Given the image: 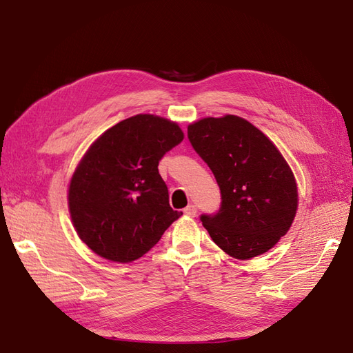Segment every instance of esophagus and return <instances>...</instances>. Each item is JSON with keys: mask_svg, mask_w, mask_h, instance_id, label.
<instances>
[{"mask_svg": "<svg viewBox=\"0 0 353 353\" xmlns=\"http://www.w3.org/2000/svg\"><path fill=\"white\" fill-rule=\"evenodd\" d=\"M184 213H185V215L191 216V218H194L196 213H197V206H196V205H188V206L184 209Z\"/></svg>", "mask_w": 353, "mask_h": 353, "instance_id": "34e87169", "label": "esophagus"}]
</instances>
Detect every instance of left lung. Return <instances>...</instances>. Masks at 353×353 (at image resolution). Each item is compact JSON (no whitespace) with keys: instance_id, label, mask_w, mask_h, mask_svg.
Segmentation results:
<instances>
[{"instance_id":"obj_1","label":"left lung","mask_w":353,"mask_h":353,"mask_svg":"<svg viewBox=\"0 0 353 353\" xmlns=\"http://www.w3.org/2000/svg\"><path fill=\"white\" fill-rule=\"evenodd\" d=\"M188 140L221 190V206L200 221L236 259L268 252L292 227L297 185L272 141L243 117H205L188 125Z\"/></svg>"}]
</instances>
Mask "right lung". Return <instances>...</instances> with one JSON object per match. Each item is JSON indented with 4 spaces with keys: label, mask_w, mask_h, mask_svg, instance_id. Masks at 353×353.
Instances as JSON below:
<instances>
[{
    "label": "right lung",
    "mask_w": 353,
    "mask_h": 353,
    "mask_svg": "<svg viewBox=\"0 0 353 353\" xmlns=\"http://www.w3.org/2000/svg\"><path fill=\"white\" fill-rule=\"evenodd\" d=\"M184 140L165 117L137 114L92 143L70 179L69 212L79 239L104 259L141 258L183 212L169 205L159 162Z\"/></svg>",
    "instance_id": "add662e5"
}]
</instances>
